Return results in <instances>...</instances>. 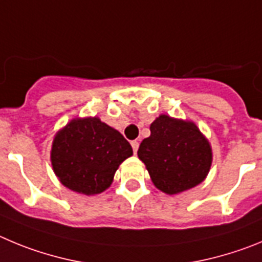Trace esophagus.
<instances>
[{
    "label": "esophagus",
    "instance_id": "1",
    "mask_svg": "<svg viewBox=\"0 0 262 262\" xmlns=\"http://www.w3.org/2000/svg\"><path fill=\"white\" fill-rule=\"evenodd\" d=\"M132 147H133V151L134 154H136L138 147H140V142H138V141H132Z\"/></svg>",
    "mask_w": 262,
    "mask_h": 262
}]
</instances>
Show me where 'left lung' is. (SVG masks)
Listing matches in <instances>:
<instances>
[{
    "instance_id": "8db88e82",
    "label": "left lung",
    "mask_w": 262,
    "mask_h": 262,
    "mask_svg": "<svg viewBox=\"0 0 262 262\" xmlns=\"http://www.w3.org/2000/svg\"><path fill=\"white\" fill-rule=\"evenodd\" d=\"M150 132L137 154L158 189L169 195L179 194L206 179L213 150L194 122L159 115Z\"/></svg>"
}]
</instances>
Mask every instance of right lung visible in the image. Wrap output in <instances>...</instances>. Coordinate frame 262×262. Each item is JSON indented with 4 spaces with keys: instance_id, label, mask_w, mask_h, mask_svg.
I'll return each mask as SVG.
<instances>
[{
    "instance_id": "1",
    "label": "right lung",
    "mask_w": 262,
    "mask_h": 262,
    "mask_svg": "<svg viewBox=\"0 0 262 262\" xmlns=\"http://www.w3.org/2000/svg\"><path fill=\"white\" fill-rule=\"evenodd\" d=\"M132 155L119 130L96 116L75 117L56 133L51 163L63 187L94 195L111 187L119 166Z\"/></svg>"
}]
</instances>
